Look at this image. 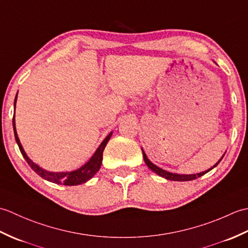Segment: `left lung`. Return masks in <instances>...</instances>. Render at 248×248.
Here are the masks:
<instances>
[{"label": "left lung", "mask_w": 248, "mask_h": 248, "mask_svg": "<svg viewBox=\"0 0 248 248\" xmlns=\"http://www.w3.org/2000/svg\"><path fill=\"white\" fill-rule=\"evenodd\" d=\"M141 151H143V156H144L145 163H146L147 166H148L152 171H155V172L156 173V175H159V176H161V177H163V178L167 179V180H172V181H191V180H194V179H196V178H198V177H202V176L204 175V173H207L208 171L213 170V168L218 164V163L220 162V160H222L223 156H224V155H223L222 157H220V160L217 163V164H215L213 167H211V168H210V170H204V171L199 172V173H193V175H179V173H173V172L166 171V170H162V168L155 166V165L154 164V163H151L150 160L148 159V157H147V155H146V154H145V151H144L143 149H141Z\"/></svg>", "instance_id": "obj_1"}]
</instances>
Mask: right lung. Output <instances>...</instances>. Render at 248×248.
<instances>
[{
    "mask_svg": "<svg viewBox=\"0 0 248 248\" xmlns=\"http://www.w3.org/2000/svg\"><path fill=\"white\" fill-rule=\"evenodd\" d=\"M17 96H18V93H17ZM17 96H16V98H15V108H16V102H17ZM13 127H14L15 139L19 146V149L25 159V161L29 163V165L31 166V170H33L37 173V175H39L41 178H44L45 180H48L50 182L57 183V184H64V186H78V184L85 183L86 181L89 180V179H92L94 175H96L97 171L100 170V167H101L103 150L105 148V146H107L108 141L109 140L110 136H112V132H110L107 136V138L103 140L102 143L100 144L98 149L96 150V152H94L91 159H89V161L87 163H85V164H84L82 167L78 168V170H73V171H66V172H53V171H48V170H44V168L39 167L38 165L35 164V163L31 161L28 155H26L23 147L20 143L17 131H16L15 115L13 118Z\"/></svg>",
    "mask_w": 248,
    "mask_h": 248,
    "instance_id": "right-lung-1",
    "label": "right lung"
}]
</instances>
